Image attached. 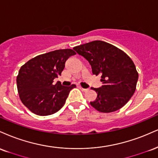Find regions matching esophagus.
I'll list each match as a JSON object with an SVG mask.
<instances>
[{
    "label": "esophagus",
    "mask_w": 158,
    "mask_h": 158,
    "mask_svg": "<svg viewBox=\"0 0 158 158\" xmlns=\"http://www.w3.org/2000/svg\"><path fill=\"white\" fill-rule=\"evenodd\" d=\"M80 89H81V90L83 91V92H87V91H89V89H84L81 86L80 87Z\"/></svg>",
    "instance_id": "1"
}]
</instances>
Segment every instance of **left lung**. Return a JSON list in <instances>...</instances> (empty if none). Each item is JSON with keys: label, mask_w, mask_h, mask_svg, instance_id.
Wrapping results in <instances>:
<instances>
[{"label": "left lung", "mask_w": 158, "mask_h": 158, "mask_svg": "<svg viewBox=\"0 0 158 158\" xmlns=\"http://www.w3.org/2000/svg\"><path fill=\"white\" fill-rule=\"evenodd\" d=\"M89 61L92 73L101 75L103 86L93 88L96 100L90 102L92 107L103 113L115 112L127 104L136 89L138 73L128 55L116 46L102 41H94L73 48Z\"/></svg>", "instance_id": "obj_1"}]
</instances>
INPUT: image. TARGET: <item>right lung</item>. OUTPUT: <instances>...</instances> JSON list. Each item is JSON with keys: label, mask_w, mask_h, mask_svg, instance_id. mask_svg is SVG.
<instances>
[{"label": "right lung", "mask_w": 158, "mask_h": 158, "mask_svg": "<svg viewBox=\"0 0 158 158\" xmlns=\"http://www.w3.org/2000/svg\"><path fill=\"white\" fill-rule=\"evenodd\" d=\"M76 52L71 49H58L33 57L21 66L17 76V87L23 104L31 112L46 116L64 106L75 84L64 86L54 79L61 75L65 63Z\"/></svg>", "instance_id": "right-lung-1"}]
</instances>
